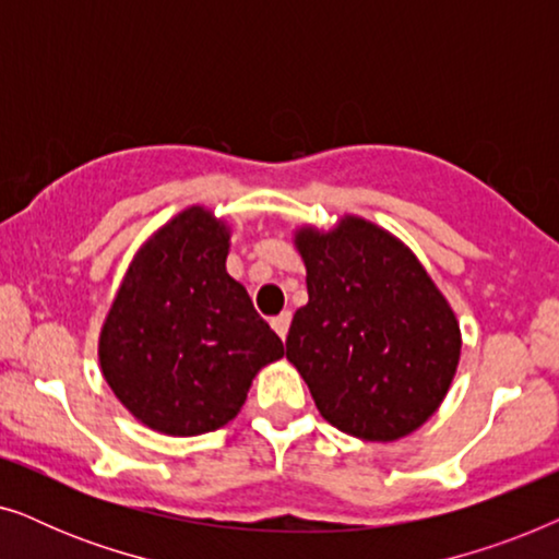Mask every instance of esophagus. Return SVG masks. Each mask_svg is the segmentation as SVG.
Wrapping results in <instances>:
<instances>
[{"label":"esophagus","instance_id":"34e87169","mask_svg":"<svg viewBox=\"0 0 559 559\" xmlns=\"http://www.w3.org/2000/svg\"><path fill=\"white\" fill-rule=\"evenodd\" d=\"M289 320H293V312H289V310L280 312L277 318H272V328H274V333H277L282 341L287 338V331H289Z\"/></svg>","mask_w":559,"mask_h":559}]
</instances>
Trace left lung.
<instances>
[{
    "label": "left lung",
    "mask_w": 559,
    "mask_h": 559,
    "mask_svg": "<svg viewBox=\"0 0 559 559\" xmlns=\"http://www.w3.org/2000/svg\"><path fill=\"white\" fill-rule=\"evenodd\" d=\"M308 305L295 312L287 358L341 432L400 440L440 407L461 358V328L417 257L384 228L346 216L295 236Z\"/></svg>",
    "instance_id": "obj_1"
}]
</instances>
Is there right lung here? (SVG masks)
Returning <instances> with one entry per match:
<instances>
[{
    "label": "right lung",
    "instance_id": "1",
    "mask_svg": "<svg viewBox=\"0 0 559 559\" xmlns=\"http://www.w3.org/2000/svg\"><path fill=\"white\" fill-rule=\"evenodd\" d=\"M226 257L228 228L193 205L144 243L111 305L98 341L104 379L152 430H218L257 371L285 356Z\"/></svg>",
    "mask_w": 559,
    "mask_h": 559
}]
</instances>
